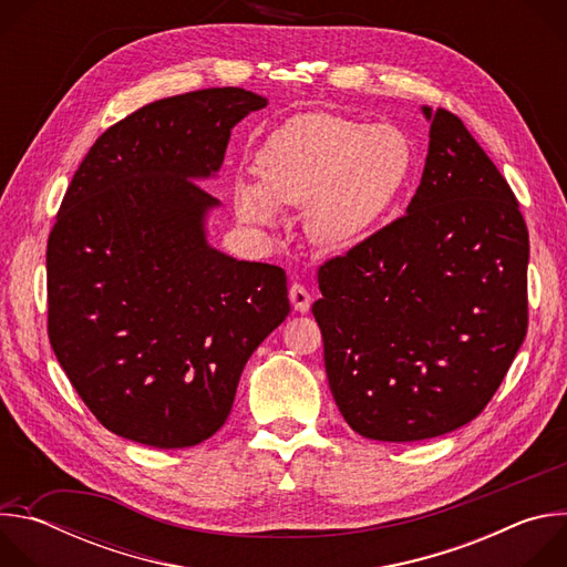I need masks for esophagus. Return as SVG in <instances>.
I'll list each match as a JSON object with an SVG mask.
<instances>
[{
  "label": "esophagus",
  "instance_id": "34e87169",
  "mask_svg": "<svg viewBox=\"0 0 567 567\" xmlns=\"http://www.w3.org/2000/svg\"><path fill=\"white\" fill-rule=\"evenodd\" d=\"M289 300H291L293 309H296V311H300V313L309 311V307H311L309 289H307V287H302L300 282H293V285L289 287Z\"/></svg>",
  "mask_w": 567,
  "mask_h": 567
}]
</instances>
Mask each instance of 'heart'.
I'll return each mask as SVG.
<instances>
[{"mask_svg": "<svg viewBox=\"0 0 567 567\" xmlns=\"http://www.w3.org/2000/svg\"><path fill=\"white\" fill-rule=\"evenodd\" d=\"M411 171L413 145L396 125L307 112L267 136L256 154L258 182L237 177L230 202L254 228L276 226L280 206H305L318 245L348 247L383 221Z\"/></svg>", "mask_w": 567, "mask_h": 567, "instance_id": "1", "label": "heart"}]
</instances>
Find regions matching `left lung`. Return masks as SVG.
<instances>
[{
	"label": "left lung",
	"instance_id": "left-lung-1",
	"mask_svg": "<svg viewBox=\"0 0 567 567\" xmlns=\"http://www.w3.org/2000/svg\"><path fill=\"white\" fill-rule=\"evenodd\" d=\"M422 112L431 141L406 215L320 265L311 305L337 406L379 442L475 420L527 334L516 195L455 114Z\"/></svg>",
	"mask_w": 567,
	"mask_h": 567
}]
</instances>
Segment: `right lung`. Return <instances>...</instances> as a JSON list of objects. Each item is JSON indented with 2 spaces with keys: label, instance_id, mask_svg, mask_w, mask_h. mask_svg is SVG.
<instances>
[{
  "label": "right lung",
  "instance_id": "right-lung-1",
  "mask_svg": "<svg viewBox=\"0 0 567 567\" xmlns=\"http://www.w3.org/2000/svg\"><path fill=\"white\" fill-rule=\"evenodd\" d=\"M267 99L213 87L161 99L105 130L75 171L47 245L49 341L112 433L195 446L233 406L239 374L289 313L276 265L206 241L230 130Z\"/></svg>",
  "mask_w": 567,
  "mask_h": 567
}]
</instances>
